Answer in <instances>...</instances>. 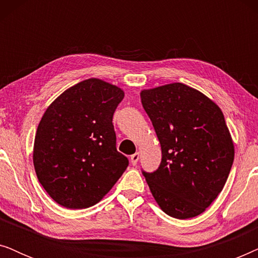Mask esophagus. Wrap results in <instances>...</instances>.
Listing matches in <instances>:
<instances>
[{
  "instance_id": "esophagus-1",
  "label": "esophagus",
  "mask_w": 258,
  "mask_h": 258,
  "mask_svg": "<svg viewBox=\"0 0 258 258\" xmlns=\"http://www.w3.org/2000/svg\"><path fill=\"white\" fill-rule=\"evenodd\" d=\"M139 160H140V153H139V151L130 156V162H132L133 165H136L137 162H139Z\"/></svg>"
}]
</instances>
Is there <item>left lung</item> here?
I'll return each instance as SVG.
<instances>
[{
	"mask_svg": "<svg viewBox=\"0 0 258 258\" xmlns=\"http://www.w3.org/2000/svg\"><path fill=\"white\" fill-rule=\"evenodd\" d=\"M140 95L162 150L157 170L143 171L150 191L169 216H199L222 191L234 162L223 112L183 83L144 89Z\"/></svg>",
	"mask_w": 258,
	"mask_h": 258,
	"instance_id": "left-lung-1",
	"label": "left lung"
}]
</instances>
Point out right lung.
Returning <instances> with one entry per match:
<instances>
[{
    "label": "right lung",
    "mask_w": 258,
    "mask_h": 258,
    "mask_svg": "<svg viewBox=\"0 0 258 258\" xmlns=\"http://www.w3.org/2000/svg\"><path fill=\"white\" fill-rule=\"evenodd\" d=\"M123 97L121 88L88 79L63 91L44 111L33 162L38 181L59 206H95L128 167V158L116 149L112 124Z\"/></svg>",
    "instance_id": "right-lung-1"
}]
</instances>
